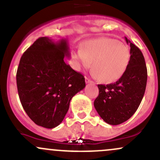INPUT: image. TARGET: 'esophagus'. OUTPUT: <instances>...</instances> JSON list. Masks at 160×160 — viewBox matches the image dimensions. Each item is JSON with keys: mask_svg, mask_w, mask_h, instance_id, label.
<instances>
[{"mask_svg": "<svg viewBox=\"0 0 160 160\" xmlns=\"http://www.w3.org/2000/svg\"><path fill=\"white\" fill-rule=\"evenodd\" d=\"M86 83H93V80H91L90 79L87 78V77H86Z\"/></svg>", "mask_w": 160, "mask_h": 160, "instance_id": "34e87169", "label": "esophagus"}]
</instances>
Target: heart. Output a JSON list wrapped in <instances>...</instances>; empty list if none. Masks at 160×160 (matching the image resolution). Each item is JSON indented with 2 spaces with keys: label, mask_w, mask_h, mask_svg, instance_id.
Here are the masks:
<instances>
[{
  "label": "heart",
  "mask_w": 160,
  "mask_h": 160,
  "mask_svg": "<svg viewBox=\"0 0 160 160\" xmlns=\"http://www.w3.org/2000/svg\"><path fill=\"white\" fill-rule=\"evenodd\" d=\"M77 69L91 66L93 74L103 83H112L120 78L130 61V50L124 43L102 38L88 40L73 53Z\"/></svg>",
  "instance_id": "1"
}]
</instances>
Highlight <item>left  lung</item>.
<instances>
[{
    "mask_svg": "<svg viewBox=\"0 0 160 160\" xmlns=\"http://www.w3.org/2000/svg\"><path fill=\"white\" fill-rule=\"evenodd\" d=\"M130 46V61L124 74L114 83L98 84L99 95L93 105L107 123L119 125L137 111L145 93L147 69L141 50L125 38Z\"/></svg>",
    "mask_w": 160,
    "mask_h": 160,
    "instance_id": "left-lung-1",
    "label": "left lung"
}]
</instances>
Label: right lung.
Returning a JSON list of instances; mask_svg holds the SVG:
<instances>
[{"label":"right lung","mask_w":160,"mask_h":160,"mask_svg":"<svg viewBox=\"0 0 160 160\" xmlns=\"http://www.w3.org/2000/svg\"><path fill=\"white\" fill-rule=\"evenodd\" d=\"M66 39L38 38L23 53L17 87L23 110L37 125L53 129L61 123L72 97L86 87L84 77L64 61Z\"/></svg>","instance_id":"add662e5"}]
</instances>
